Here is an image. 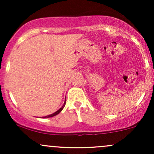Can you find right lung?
I'll use <instances>...</instances> for the list:
<instances>
[{"label":"right lung","instance_id":"obj_1","mask_svg":"<svg viewBox=\"0 0 154 154\" xmlns=\"http://www.w3.org/2000/svg\"><path fill=\"white\" fill-rule=\"evenodd\" d=\"M65 104H66V100H65L64 103H63V105L62 106H61V108H60V109H59V110L56 111V112H54V114H50V115H48V116H43V117H42V118H49V117H53V116H54L57 115V114H59V113L61 112V111L63 110V108H64V106H65Z\"/></svg>","mask_w":154,"mask_h":154}]
</instances>
